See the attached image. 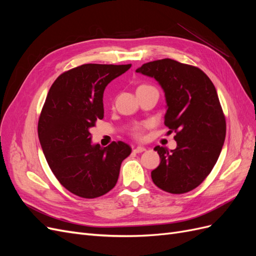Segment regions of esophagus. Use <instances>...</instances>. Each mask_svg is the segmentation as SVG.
Masks as SVG:
<instances>
[{"mask_svg":"<svg viewBox=\"0 0 256 256\" xmlns=\"http://www.w3.org/2000/svg\"><path fill=\"white\" fill-rule=\"evenodd\" d=\"M145 150H146V148H145V147H143V146H138V147H136V148H134V154L143 152H145Z\"/></svg>","mask_w":256,"mask_h":256,"instance_id":"1","label":"esophagus"}]
</instances>
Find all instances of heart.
Wrapping results in <instances>:
<instances>
[{"instance_id":"b5f03b06","label":"heart","mask_w":256,"mask_h":256,"mask_svg":"<svg viewBox=\"0 0 256 256\" xmlns=\"http://www.w3.org/2000/svg\"><path fill=\"white\" fill-rule=\"evenodd\" d=\"M143 131V126H136L134 128V134L136 136H141Z\"/></svg>"}]
</instances>
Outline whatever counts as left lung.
<instances>
[{
	"label": "left lung",
	"mask_w": 256,
	"mask_h": 256,
	"mask_svg": "<svg viewBox=\"0 0 256 256\" xmlns=\"http://www.w3.org/2000/svg\"><path fill=\"white\" fill-rule=\"evenodd\" d=\"M136 72L164 90V124L176 132L175 150L154 147L161 161L152 180L168 193L189 192L212 172L226 140V118L214 85L200 68L171 58L150 62Z\"/></svg>",
	"instance_id": "left-lung-1"
}]
</instances>
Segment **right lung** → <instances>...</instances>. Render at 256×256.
I'll list each match as a JSON object with an SVG mask.
<instances>
[{
    "mask_svg": "<svg viewBox=\"0 0 256 256\" xmlns=\"http://www.w3.org/2000/svg\"><path fill=\"white\" fill-rule=\"evenodd\" d=\"M128 65L84 64L62 74L46 98L38 138L58 180L74 194L94 198L115 187L131 147L122 141L102 147L90 129L104 118V92Z\"/></svg>",
    "mask_w": 256,
    "mask_h": 256,
    "instance_id": "right-lung-1",
    "label": "right lung"
}]
</instances>
